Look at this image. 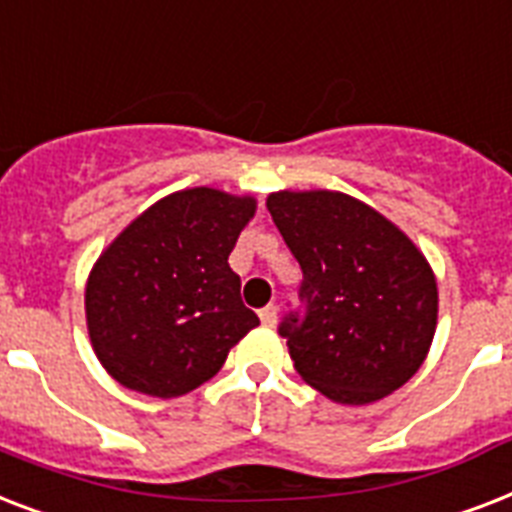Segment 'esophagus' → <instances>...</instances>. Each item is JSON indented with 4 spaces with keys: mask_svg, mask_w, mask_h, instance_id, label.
Here are the masks:
<instances>
[{
    "mask_svg": "<svg viewBox=\"0 0 512 512\" xmlns=\"http://www.w3.org/2000/svg\"><path fill=\"white\" fill-rule=\"evenodd\" d=\"M276 319H279V308L276 305H265L263 311H260V321H263L265 327H273Z\"/></svg>",
    "mask_w": 512,
    "mask_h": 512,
    "instance_id": "obj_1",
    "label": "esophagus"
}]
</instances>
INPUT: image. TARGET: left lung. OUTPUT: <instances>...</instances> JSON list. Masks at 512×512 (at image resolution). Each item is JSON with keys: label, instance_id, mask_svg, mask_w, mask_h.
I'll use <instances>...</instances> for the list:
<instances>
[{"label": "left lung", "instance_id": "8db88e82", "mask_svg": "<svg viewBox=\"0 0 512 512\" xmlns=\"http://www.w3.org/2000/svg\"><path fill=\"white\" fill-rule=\"evenodd\" d=\"M268 212L303 268L300 300L279 324L297 374L337 404H372L428 356L438 289L404 231L340 191H279Z\"/></svg>", "mask_w": 512, "mask_h": 512}]
</instances>
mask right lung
Instances as JSON below:
<instances>
[{
  "label": "right lung",
  "instance_id": "right-lung-1",
  "mask_svg": "<svg viewBox=\"0 0 512 512\" xmlns=\"http://www.w3.org/2000/svg\"><path fill=\"white\" fill-rule=\"evenodd\" d=\"M255 209L252 196L185 188L108 244L92 265L84 311L92 350L116 382L154 398L191 393L260 324L228 265Z\"/></svg>",
  "mask_w": 512,
  "mask_h": 512
}]
</instances>
